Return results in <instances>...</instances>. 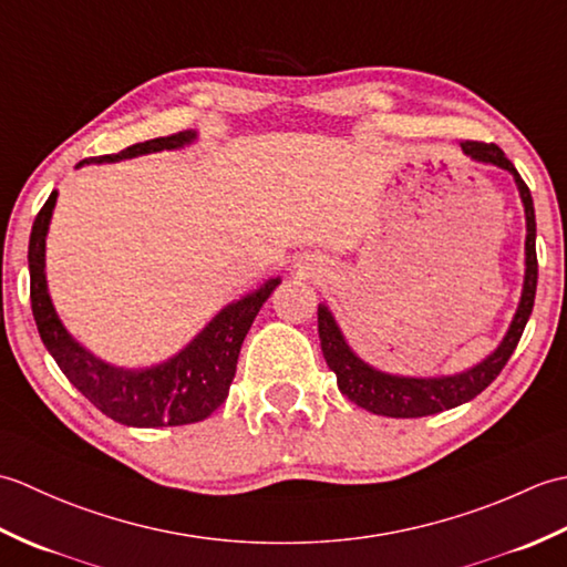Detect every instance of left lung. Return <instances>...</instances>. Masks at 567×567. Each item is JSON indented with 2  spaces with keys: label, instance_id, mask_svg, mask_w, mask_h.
<instances>
[{
  "label": "left lung",
  "instance_id": "left-lung-1",
  "mask_svg": "<svg viewBox=\"0 0 567 567\" xmlns=\"http://www.w3.org/2000/svg\"><path fill=\"white\" fill-rule=\"evenodd\" d=\"M463 153L470 158L485 165H497L507 171L519 197L524 204L526 216V244H524V287L519 297V307L514 311V319L509 323L507 333L499 341V346L492 351L485 360L477 365L467 368L455 375H439V378H412V375H396V372H384L375 365L365 363L351 346H348L346 336L339 327V321L331 315L327 305H319V339L321 351L327 358V365L336 372V382H339L341 394H346L353 404L368 409L372 414L380 416H394V419H416L445 412L457 404H465L483 392L487 384L495 380L502 368L507 365L516 343H519L528 317H532L534 299H536V282H538V260H536V214H534V199L528 192L522 175L507 155L497 148L495 143H477L465 141Z\"/></svg>",
  "mask_w": 567,
  "mask_h": 567
}]
</instances>
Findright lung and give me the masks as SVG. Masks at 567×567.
I'll return each instance as SVG.
<instances>
[{"mask_svg": "<svg viewBox=\"0 0 567 567\" xmlns=\"http://www.w3.org/2000/svg\"><path fill=\"white\" fill-rule=\"evenodd\" d=\"M197 141V131H179L175 136L151 138L128 146L122 153L100 155V158H84L78 163H118L138 155L177 151ZM58 192L53 189L45 199L31 228L29 238V272H31V309L41 341L53 355L58 368L65 378L100 409L102 414L118 421L124 426L158 429V426H185L204 421L216 412L228 396L236 375V363L240 346L252 319L258 317L260 307L282 280L270 277L258 290L228 302L219 315L204 327L185 348L161 363L146 368H122L106 363L84 348L72 336L65 323L60 321L48 295L45 280V236L53 219Z\"/></svg>", "mask_w": 567, "mask_h": 567, "instance_id": "1", "label": "right lung"}]
</instances>
